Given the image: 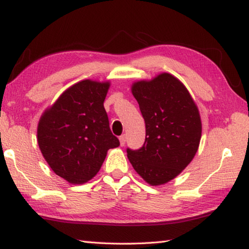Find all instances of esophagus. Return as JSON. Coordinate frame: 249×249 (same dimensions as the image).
<instances>
[{"instance_id": "obj_1", "label": "esophagus", "mask_w": 249, "mask_h": 249, "mask_svg": "<svg viewBox=\"0 0 249 249\" xmlns=\"http://www.w3.org/2000/svg\"><path fill=\"white\" fill-rule=\"evenodd\" d=\"M125 142H126V136H125V135H122V136H120L121 146H124L125 145Z\"/></svg>"}]
</instances>
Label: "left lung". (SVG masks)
Here are the masks:
<instances>
[{"mask_svg": "<svg viewBox=\"0 0 249 249\" xmlns=\"http://www.w3.org/2000/svg\"><path fill=\"white\" fill-rule=\"evenodd\" d=\"M132 92L144 117L146 138L140 149H126L127 157L146 182L163 184L196 154L202 132L199 111L185 87L169 73L134 83Z\"/></svg>", "mask_w": 249, "mask_h": 249, "instance_id": "1", "label": "left lung"}]
</instances>
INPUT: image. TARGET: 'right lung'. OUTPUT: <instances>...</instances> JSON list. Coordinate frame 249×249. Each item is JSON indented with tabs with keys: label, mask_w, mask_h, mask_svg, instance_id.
I'll list each match as a JSON object with an SVG mask.
<instances>
[{
	"label": "right lung",
	"mask_w": 249,
	"mask_h": 249,
	"mask_svg": "<svg viewBox=\"0 0 249 249\" xmlns=\"http://www.w3.org/2000/svg\"><path fill=\"white\" fill-rule=\"evenodd\" d=\"M109 83L83 80L62 93L46 111L37 138L56 175L81 184L98 174L109 148L120 146L109 129L103 102Z\"/></svg>",
	"instance_id": "add662e5"
}]
</instances>
